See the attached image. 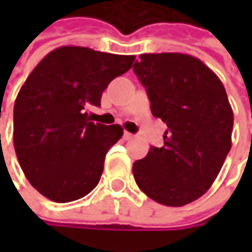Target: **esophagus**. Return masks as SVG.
Instances as JSON below:
<instances>
[{
  "label": "esophagus",
  "mask_w": 252,
  "mask_h": 252,
  "mask_svg": "<svg viewBox=\"0 0 252 252\" xmlns=\"http://www.w3.org/2000/svg\"><path fill=\"white\" fill-rule=\"evenodd\" d=\"M133 137H134V136H133L131 133H129V131H125V133H123V139H125V140H130Z\"/></svg>",
  "instance_id": "esophagus-1"
}]
</instances>
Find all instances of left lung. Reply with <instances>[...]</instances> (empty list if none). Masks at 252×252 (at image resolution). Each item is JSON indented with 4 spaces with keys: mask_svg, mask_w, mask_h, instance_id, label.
Masks as SVG:
<instances>
[{
    "mask_svg": "<svg viewBox=\"0 0 252 252\" xmlns=\"http://www.w3.org/2000/svg\"><path fill=\"white\" fill-rule=\"evenodd\" d=\"M133 71L153 116L167 125L164 146L133 164L136 184L161 205H188L212 187L231 149L234 118L226 90L189 54H141Z\"/></svg>",
    "mask_w": 252,
    "mask_h": 252,
    "instance_id": "1",
    "label": "left lung"
}]
</instances>
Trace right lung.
<instances>
[{
  "label": "right lung",
  "instance_id": "add662e5",
  "mask_svg": "<svg viewBox=\"0 0 252 252\" xmlns=\"http://www.w3.org/2000/svg\"><path fill=\"white\" fill-rule=\"evenodd\" d=\"M134 59L62 46L26 78L14 106V147L25 177L43 196L73 202L98 185L123 129L94 123L88 109L101 106L102 92Z\"/></svg>",
  "mask_w": 252,
  "mask_h": 252
}]
</instances>
